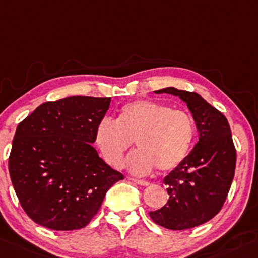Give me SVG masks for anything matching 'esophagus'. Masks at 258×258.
<instances>
[{
  "label": "esophagus",
  "mask_w": 258,
  "mask_h": 258,
  "mask_svg": "<svg viewBox=\"0 0 258 258\" xmlns=\"http://www.w3.org/2000/svg\"><path fill=\"white\" fill-rule=\"evenodd\" d=\"M130 180H131L132 183H136V184H138V185H142V186H147V185H150V183H148L147 180H142V179L130 178Z\"/></svg>",
  "instance_id": "esophagus-1"
}]
</instances>
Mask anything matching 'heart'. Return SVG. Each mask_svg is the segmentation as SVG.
<instances>
[{
	"instance_id": "obj_1",
	"label": "heart",
	"mask_w": 258,
	"mask_h": 258,
	"mask_svg": "<svg viewBox=\"0 0 258 258\" xmlns=\"http://www.w3.org/2000/svg\"><path fill=\"white\" fill-rule=\"evenodd\" d=\"M194 136V120L185 110L138 100L122 106L116 122H100L95 141L105 161L115 168L122 167L124 156L136 142L138 151L128 159V168L145 174L153 167L159 172L178 168L189 156Z\"/></svg>"
}]
</instances>
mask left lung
<instances>
[{"instance_id": "obj_1", "label": "left lung", "mask_w": 258, "mask_h": 258, "mask_svg": "<svg viewBox=\"0 0 258 258\" xmlns=\"http://www.w3.org/2000/svg\"><path fill=\"white\" fill-rule=\"evenodd\" d=\"M156 93L175 95L185 102L197 123L199 141L185 161L164 178L169 199L150 216L165 229H191L221 210L235 175L236 148L226 117L199 94L175 88Z\"/></svg>"}]
</instances>
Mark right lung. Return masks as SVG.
<instances>
[{"label": "right lung", "instance_id": "1", "mask_svg": "<svg viewBox=\"0 0 258 258\" xmlns=\"http://www.w3.org/2000/svg\"><path fill=\"white\" fill-rule=\"evenodd\" d=\"M111 97L70 96L38 106L20 122L8 170L21 207L36 224L70 231L85 227L123 174L93 147Z\"/></svg>", "mask_w": 258, "mask_h": 258}]
</instances>
